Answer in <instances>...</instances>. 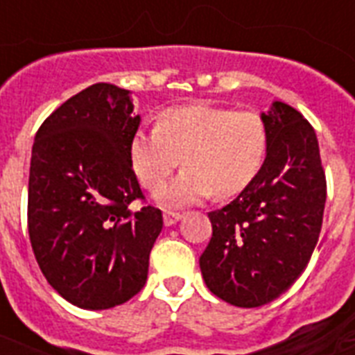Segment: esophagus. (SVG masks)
I'll list each match as a JSON object with an SVG mask.
<instances>
[{
	"label": "esophagus",
	"instance_id": "1",
	"mask_svg": "<svg viewBox=\"0 0 355 355\" xmlns=\"http://www.w3.org/2000/svg\"><path fill=\"white\" fill-rule=\"evenodd\" d=\"M182 219V214H178V211H164V223H166V227H171L177 221Z\"/></svg>",
	"mask_w": 355,
	"mask_h": 355
}]
</instances>
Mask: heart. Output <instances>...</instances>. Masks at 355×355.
I'll return each mask as SVG.
<instances>
[{
    "label": "heart",
    "instance_id": "1",
    "mask_svg": "<svg viewBox=\"0 0 355 355\" xmlns=\"http://www.w3.org/2000/svg\"><path fill=\"white\" fill-rule=\"evenodd\" d=\"M269 150V130L256 112L184 105L167 108L156 127L138 128L128 141V162L144 188L156 191L176 168L178 178L160 189L164 206H188L241 193L258 178Z\"/></svg>",
    "mask_w": 355,
    "mask_h": 355
}]
</instances>
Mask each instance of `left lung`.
I'll use <instances>...</instances> for the list:
<instances>
[{
  "label": "left lung",
  "instance_id": "1",
  "mask_svg": "<svg viewBox=\"0 0 355 355\" xmlns=\"http://www.w3.org/2000/svg\"><path fill=\"white\" fill-rule=\"evenodd\" d=\"M269 150L258 178L208 214L211 239L199 263L206 286L237 308L272 302L302 275L319 241L326 175L308 119L275 101L261 114Z\"/></svg>",
  "mask_w": 355,
  "mask_h": 355
}]
</instances>
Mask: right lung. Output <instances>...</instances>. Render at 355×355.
<instances>
[{"label":"right lung","instance_id":"1","mask_svg":"<svg viewBox=\"0 0 355 355\" xmlns=\"http://www.w3.org/2000/svg\"><path fill=\"white\" fill-rule=\"evenodd\" d=\"M128 90L97 83L46 118L33 144L27 227L49 286L73 306L108 309L147 282L162 211L128 162L139 125Z\"/></svg>","mask_w":355,"mask_h":355}]
</instances>
